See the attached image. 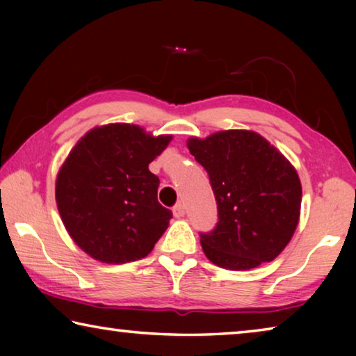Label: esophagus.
I'll use <instances>...</instances> for the list:
<instances>
[{
    "instance_id": "1",
    "label": "esophagus",
    "mask_w": 356,
    "mask_h": 356,
    "mask_svg": "<svg viewBox=\"0 0 356 356\" xmlns=\"http://www.w3.org/2000/svg\"><path fill=\"white\" fill-rule=\"evenodd\" d=\"M172 213H174V216H176V218H182V216L185 215L184 204H182V202H177L176 206L172 207Z\"/></svg>"
}]
</instances>
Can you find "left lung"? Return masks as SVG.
Returning a JSON list of instances; mask_svg holds the SVG:
<instances>
[{"instance_id":"obj_1","label":"left lung","mask_w":356,"mask_h":356,"mask_svg":"<svg viewBox=\"0 0 356 356\" xmlns=\"http://www.w3.org/2000/svg\"><path fill=\"white\" fill-rule=\"evenodd\" d=\"M186 146L207 171L218 209L213 231L200 234L204 254L227 270L273 261L298 225L301 184L295 168L250 130L190 138Z\"/></svg>"}]
</instances>
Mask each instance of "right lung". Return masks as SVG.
<instances>
[{"label":"right lung","instance_id":"add662e5","mask_svg":"<svg viewBox=\"0 0 356 356\" xmlns=\"http://www.w3.org/2000/svg\"><path fill=\"white\" fill-rule=\"evenodd\" d=\"M171 140L108 124L70 150L56 177L58 210L69 236L95 261H138L163 236L172 212L156 200L160 180L149 163Z\"/></svg>","mask_w":356,"mask_h":356}]
</instances>
